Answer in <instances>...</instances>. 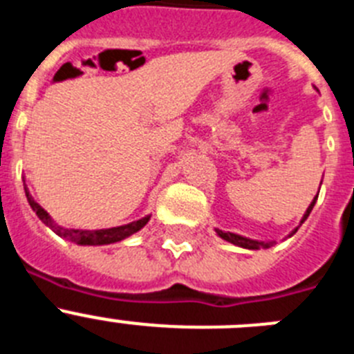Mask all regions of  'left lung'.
Segmentation results:
<instances>
[{"label": "left lung", "instance_id": "left-lung-1", "mask_svg": "<svg viewBox=\"0 0 354 354\" xmlns=\"http://www.w3.org/2000/svg\"><path fill=\"white\" fill-rule=\"evenodd\" d=\"M315 200H317V196H315V198L312 200V204L308 205V209H306V212H305V216H303L301 223H303V221L306 220V218H308V214H310V212H312V209H314V205H315ZM296 230H298V228H296ZM296 230H294V232H296ZM216 232H218V236H220L221 239L228 241V243H232V245H237V246H241V248H248V250H259V248H270V246H273V245H271V243H261V241H253V239H248V237L237 236V234H232V232H223V230H218V228H216ZM294 232H292V234H294Z\"/></svg>", "mask_w": 354, "mask_h": 354}]
</instances>
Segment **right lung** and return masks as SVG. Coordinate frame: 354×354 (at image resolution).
<instances>
[{
  "label": "right lung",
  "mask_w": 354,
  "mask_h": 354,
  "mask_svg": "<svg viewBox=\"0 0 354 354\" xmlns=\"http://www.w3.org/2000/svg\"><path fill=\"white\" fill-rule=\"evenodd\" d=\"M26 192V198L30 202L31 209L35 211V214L39 216L44 223L51 228L53 232L58 234L64 239L72 241V243H77V245H111V243H117V241L126 239V237L133 236L134 232H138L140 228H143L147 225V221L150 220V216H145L142 220L133 221V223L122 225V227H113V228H102V230H74V228H64V227H56L51 221L49 214L37 204L35 200L31 198L30 192L24 187Z\"/></svg>",
  "instance_id": "obj_1"
}]
</instances>
